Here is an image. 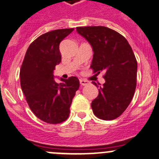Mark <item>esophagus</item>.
<instances>
[{
	"label": "esophagus",
	"mask_w": 159,
	"mask_h": 159,
	"mask_svg": "<svg viewBox=\"0 0 159 159\" xmlns=\"http://www.w3.org/2000/svg\"><path fill=\"white\" fill-rule=\"evenodd\" d=\"M80 83L81 86H86V85H88L89 83L88 81H86V80H80Z\"/></svg>",
	"instance_id": "esophagus-1"
}]
</instances>
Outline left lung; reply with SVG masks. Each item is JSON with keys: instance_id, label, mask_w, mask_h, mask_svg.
Here are the masks:
<instances>
[{"instance_id": "8db88e82", "label": "left lung", "mask_w": 159, "mask_h": 159, "mask_svg": "<svg viewBox=\"0 0 159 159\" xmlns=\"http://www.w3.org/2000/svg\"><path fill=\"white\" fill-rule=\"evenodd\" d=\"M76 32L93 48L90 67L94 73H105V83L98 84V95L92 102L93 113L102 120H114L127 109L136 89L137 62L134 52L127 39L107 27H77Z\"/></svg>"}]
</instances>
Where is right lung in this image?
Returning a JSON list of instances; mask_svg holds the SVG:
<instances>
[{"label":"right lung","mask_w":159,"mask_h":159,"mask_svg":"<svg viewBox=\"0 0 159 159\" xmlns=\"http://www.w3.org/2000/svg\"><path fill=\"white\" fill-rule=\"evenodd\" d=\"M74 29H63L40 35L27 49L20 69L22 91L34 114L48 124L66 120L80 87L76 76L54 80L55 66L61 61L59 45Z\"/></svg>","instance_id":"add662e5"}]
</instances>
